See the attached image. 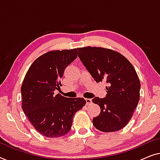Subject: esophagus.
I'll list each match as a JSON object with an SVG mask.
<instances>
[{"mask_svg":"<svg viewBox=\"0 0 160 160\" xmlns=\"http://www.w3.org/2000/svg\"><path fill=\"white\" fill-rule=\"evenodd\" d=\"M85 103H86L87 106H88L92 103V100L90 98H87V99H85Z\"/></svg>","mask_w":160,"mask_h":160,"instance_id":"obj_1","label":"esophagus"}]
</instances>
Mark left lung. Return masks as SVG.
<instances>
[{
  "mask_svg": "<svg viewBox=\"0 0 160 160\" xmlns=\"http://www.w3.org/2000/svg\"><path fill=\"white\" fill-rule=\"evenodd\" d=\"M78 57L96 82H105V98L95 97L93 103L101 108L93 119L102 132L121 130L132 118L140 98L141 83L134 67L121 53L98 47L79 48Z\"/></svg>",
  "mask_w": 160,
  "mask_h": 160,
  "instance_id": "1",
  "label": "left lung"
}]
</instances>
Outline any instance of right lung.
<instances>
[{
  "label": "right lung",
  "instance_id": "right-lung-1",
  "mask_svg": "<svg viewBox=\"0 0 160 160\" xmlns=\"http://www.w3.org/2000/svg\"><path fill=\"white\" fill-rule=\"evenodd\" d=\"M78 57L77 48L51 51L40 56L27 72L21 88L22 109L35 129L48 138L66 135L72 119L85 105L83 98L54 95L64 70Z\"/></svg>",
  "mask_w": 160,
  "mask_h": 160
}]
</instances>
